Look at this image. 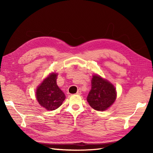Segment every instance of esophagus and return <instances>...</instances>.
<instances>
[{
  "label": "esophagus",
  "mask_w": 153,
  "mask_h": 153,
  "mask_svg": "<svg viewBox=\"0 0 153 153\" xmlns=\"http://www.w3.org/2000/svg\"><path fill=\"white\" fill-rule=\"evenodd\" d=\"M76 94H77V95H81V94H82V91H81L80 89H79L78 91H77V92L76 93Z\"/></svg>",
  "instance_id": "obj_1"
}]
</instances>
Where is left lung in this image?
Instances as JSON below:
<instances>
[{"mask_svg": "<svg viewBox=\"0 0 153 153\" xmlns=\"http://www.w3.org/2000/svg\"><path fill=\"white\" fill-rule=\"evenodd\" d=\"M116 97V91L112 84L99 76H93L91 89L87 98L93 108L104 111L112 105Z\"/></svg>", "mask_w": 153, "mask_h": 153, "instance_id": "1", "label": "left lung"}]
</instances>
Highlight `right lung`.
<instances>
[{"label":"right lung","instance_id":"right-lung-1","mask_svg":"<svg viewBox=\"0 0 153 153\" xmlns=\"http://www.w3.org/2000/svg\"><path fill=\"white\" fill-rule=\"evenodd\" d=\"M56 74H52L41 84L36 92L39 103L45 109L54 110L61 106L66 97L56 84Z\"/></svg>","mask_w":153,"mask_h":153}]
</instances>
